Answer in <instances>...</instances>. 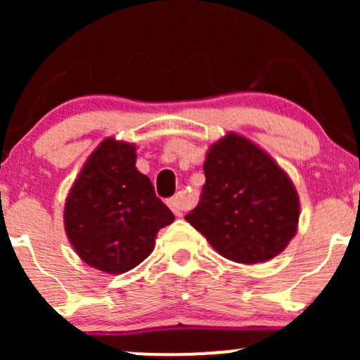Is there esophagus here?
I'll return each mask as SVG.
<instances>
[{
    "instance_id": "1",
    "label": "esophagus",
    "mask_w": 360,
    "mask_h": 360,
    "mask_svg": "<svg viewBox=\"0 0 360 360\" xmlns=\"http://www.w3.org/2000/svg\"><path fill=\"white\" fill-rule=\"evenodd\" d=\"M167 205H169V208L172 210V213L176 214V217H181V214H183V210H184L183 196L176 194V196H172L171 200H167Z\"/></svg>"
}]
</instances>
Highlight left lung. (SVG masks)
Wrapping results in <instances>:
<instances>
[{
	"mask_svg": "<svg viewBox=\"0 0 360 360\" xmlns=\"http://www.w3.org/2000/svg\"><path fill=\"white\" fill-rule=\"evenodd\" d=\"M200 203L186 214L223 257L240 264L269 260L295 237L300 200L286 172L237 134L210 148Z\"/></svg>",
	"mask_w": 360,
	"mask_h": 360,
	"instance_id": "8db88e82",
	"label": "left lung"
}]
</instances>
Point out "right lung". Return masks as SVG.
<instances>
[{"mask_svg": "<svg viewBox=\"0 0 360 360\" xmlns=\"http://www.w3.org/2000/svg\"><path fill=\"white\" fill-rule=\"evenodd\" d=\"M65 232L91 267L122 274L154 249L174 214L135 167V147L108 139L89 157L64 210Z\"/></svg>", "mask_w": 360, "mask_h": 360, "instance_id": "obj_1", "label": "right lung"}]
</instances>
